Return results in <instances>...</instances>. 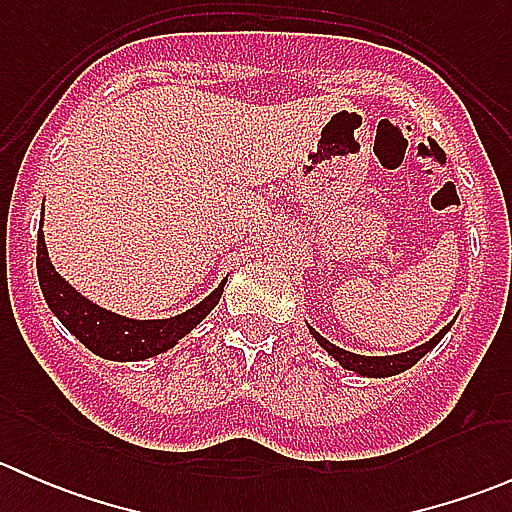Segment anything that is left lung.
I'll return each instance as SVG.
<instances>
[{
  "label": "left lung",
  "instance_id": "left-lung-1",
  "mask_svg": "<svg viewBox=\"0 0 512 512\" xmlns=\"http://www.w3.org/2000/svg\"><path fill=\"white\" fill-rule=\"evenodd\" d=\"M451 324H446V327H443L441 332H438L436 337L431 339V342H426V344H421V347L411 349V352L396 354V356H361V354H352V352H347V349L334 347L332 342H327V339H324L322 334L314 332V329H312V334H314V339H317V342H319V347L327 349V352L332 354L334 359H337L339 364L344 366V369L356 371V374H361V376H394V374H401V371L411 369V366H414L416 361L421 359V356H426L428 352H431V349L436 347V344L441 342L443 337H446V332H448V329H451Z\"/></svg>",
  "mask_w": 512,
  "mask_h": 512
}]
</instances>
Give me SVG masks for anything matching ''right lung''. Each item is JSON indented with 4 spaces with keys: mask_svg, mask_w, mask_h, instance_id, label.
<instances>
[{
    "mask_svg": "<svg viewBox=\"0 0 512 512\" xmlns=\"http://www.w3.org/2000/svg\"><path fill=\"white\" fill-rule=\"evenodd\" d=\"M36 272H39V285L46 304L59 317V322L86 349L111 361H143L170 349L213 312L225 287L223 282L198 307L188 309V312L178 314L173 319L121 317V314L96 307L94 302L81 297L69 282L61 280L59 272L49 262V252H46L44 232L41 230L39 240H36Z\"/></svg>",
    "mask_w": 512,
    "mask_h": 512,
    "instance_id": "add662e5",
    "label": "right lung"
}]
</instances>
